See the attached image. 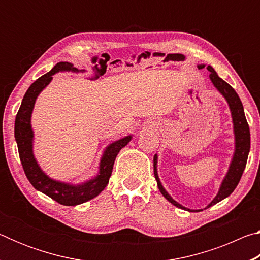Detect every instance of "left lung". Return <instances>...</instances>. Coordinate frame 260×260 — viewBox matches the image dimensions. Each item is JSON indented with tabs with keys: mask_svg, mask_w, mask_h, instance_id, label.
Masks as SVG:
<instances>
[{
	"mask_svg": "<svg viewBox=\"0 0 260 260\" xmlns=\"http://www.w3.org/2000/svg\"><path fill=\"white\" fill-rule=\"evenodd\" d=\"M206 67V70L210 72L209 78L210 81L212 82L215 89H217L223 99L226 100V102L230 107V111L232 114V121H233V132H234V152H233V157L231 160V164L228 166L227 173L223 177L221 183H220L219 190L217 195L214 196V199L210 202V203L205 206L204 209H208L210 206L219 203L220 201L225 200L231 193L234 191L237 184L240 182V179L243 174V171L245 169L246 160H248L249 151H250V129L249 125L245 119L244 109L242 105L241 100L237 95L236 91L234 90L231 85H228L226 81H223L221 78L218 76V73L214 71V69L211 65L200 64L197 65L199 69H204ZM157 162H158V156L157 153L153 157V174H155L157 186L159 188L161 195L165 199L172 203L177 208H180L182 210L189 211V212H200L203 211L202 209L199 210H191L188 209L186 206L178 203L177 201L172 199V196L166 191V189L162 186L160 182V179L158 177V171H157Z\"/></svg>",
	"mask_w": 260,
	"mask_h": 260,
	"instance_id": "left-lung-1",
	"label": "left lung"
}]
</instances>
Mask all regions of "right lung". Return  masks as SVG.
Masks as SVG:
<instances>
[{"mask_svg": "<svg viewBox=\"0 0 260 260\" xmlns=\"http://www.w3.org/2000/svg\"><path fill=\"white\" fill-rule=\"evenodd\" d=\"M58 72H86V70H78L72 63L60 61L57 63L49 72L34 81L26 91L21 105L18 110L15 120V139L18 147L19 158L23 165L24 172L30 184L45 195L49 196L59 204L68 206H76L93 200L100 195L109 183L111 177L114 159L122 148L129 143L133 135H126L105 147L100 159L99 172L91 179H88L81 183L64 182L52 179L41 169L35 158L33 150L34 131L32 128V113L38 96L49 85L52 76Z\"/></svg>", "mask_w": 260, "mask_h": 260, "instance_id": "right-lung-1", "label": "right lung"}]
</instances>
